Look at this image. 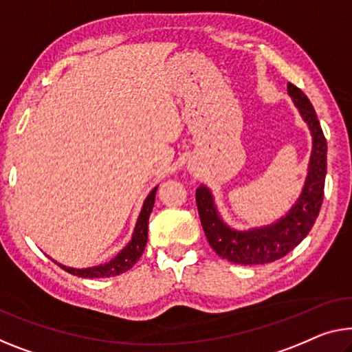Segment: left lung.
<instances>
[{
	"instance_id": "obj_1",
	"label": "left lung",
	"mask_w": 352,
	"mask_h": 352,
	"mask_svg": "<svg viewBox=\"0 0 352 352\" xmlns=\"http://www.w3.org/2000/svg\"><path fill=\"white\" fill-rule=\"evenodd\" d=\"M287 93L311 131L313 150L302 194L286 217L270 226L250 230L230 229L218 214L208 188L201 185L196 190L199 218L210 246L218 256L234 264L256 265L281 259L307 237L322 206L327 172L326 138L310 99L292 83H287Z\"/></svg>"
}]
</instances>
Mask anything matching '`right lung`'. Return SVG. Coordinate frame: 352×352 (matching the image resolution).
<instances>
[{
	"label": "right lung",
	"mask_w": 352,
	"mask_h": 352,
	"mask_svg": "<svg viewBox=\"0 0 352 352\" xmlns=\"http://www.w3.org/2000/svg\"><path fill=\"white\" fill-rule=\"evenodd\" d=\"M156 190H158V186H155L145 199L144 207L140 210V214L138 218V223H135L134 234H133V239H131V242L126 245L112 261L96 267H88V269H72V267L58 264V262L54 259L52 261H54L55 264H58L63 270H66L67 274L80 276V278H109V276H117L120 274L128 272L131 267L139 261L140 256H142L146 240H148V218H150L151 210H153Z\"/></svg>",
	"instance_id": "obj_1"
}]
</instances>
